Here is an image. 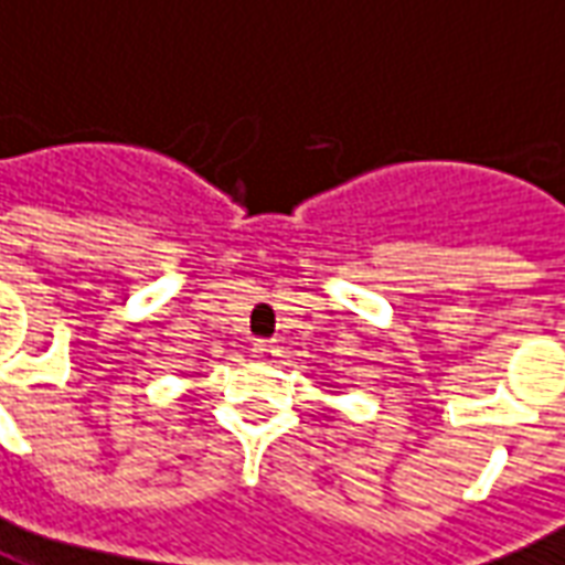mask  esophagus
Instances as JSON below:
<instances>
[{"mask_svg": "<svg viewBox=\"0 0 565 565\" xmlns=\"http://www.w3.org/2000/svg\"><path fill=\"white\" fill-rule=\"evenodd\" d=\"M253 359H256V362H275V359H278V355H281V349H278V343H271V340H256V343H253Z\"/></svg>", "mask_w": 565, "mask_h": 565, "instance_id": "obj_1", "label": "esophagus"}]
</instances>
